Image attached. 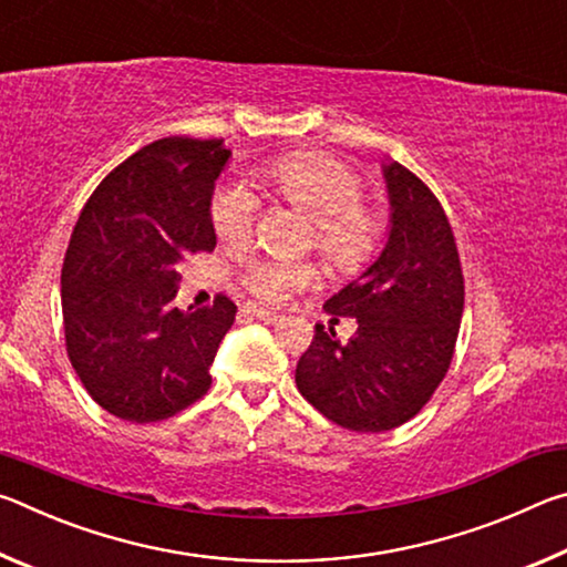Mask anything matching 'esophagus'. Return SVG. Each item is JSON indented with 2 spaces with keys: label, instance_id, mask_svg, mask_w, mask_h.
Listing matches in <instances>:
<instances>
[{
  "label": "esophagus",
  "instance_id": "1",
  "mask_svg": "<svg viewBox=\"0 0 567 567\" xmlns=\"http://www.w3.org/2000/svg\"><path fill=\"white\" fill-rule=\"evenodd\" d=\"M245 312L252 315V318H257V320H262V322H277V320H280V315L265 310V307H257V305H247Z\"/></svg>",
  "mask_w": 567,
  "mask_h": 567
}]
</instances>
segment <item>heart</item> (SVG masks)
Listing matches in <instances>:
<instances>
[{"label":"heart","mask_w":567,"mask_h":567,"mask_svg":"<svg viewBox=\"0 0 567 567\" xmlns=\"http://www.w3.org/2000/svg\"><path fill=\"white\" fill-rule=\"evenodd\" d=\"M267 189L312 219L315 249L342 272L370 265L380 245V217L362 205L364 182L358 169L320 152L275 157L260 169ZM209 217L219 239L243 243L257 219V197L245 182H225L215 192ZM310 267L290 260H252L239 285L265 305H280L297 287L310 282Z\"/></svg>","instance_id":"1"}]
</instances>
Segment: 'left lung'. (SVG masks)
Returning <instances> with one entry per match:
<instances>
[{
  "mask_svg": "<svg viewBox=\"0 0 567 567\" xmlns=\"http://www.w3.org/2000/svg\"><path fill=\"white\" fill-rule=\"evenodd\" d=\"M392 227L380 257L324 302L358 320L342 344L315 324L295 370L297 390L334 425L385 433L435 395L455 354L465 280L453 227L425 182L398 162L385 167Z\"/></svg>",
  "mask_w": 567,
  "mask_h": 567,
  "instance_id": "left-lung-1",
  "label": "left lung"
}]
</instances>
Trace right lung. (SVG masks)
<instances>
[{"label": "right lung", "instance_id": "right-lung-1", "mask_svg": "<svg viewBox=\"0 0 567 567\" xmlns=\"http://www.w3.org/2000/svg\"><path fill=\"white\" fill-rule=\"evenodd\" d=\"M223 140L165 137L127 157L92 192L62 265L66 354L100 408L159 422L213 385L237 305L215 295L182 312L177 267L217 245L209 199L225 169Z\"/></svg>", "mask_w": 567, "mask_h": 567}]
</instances>
